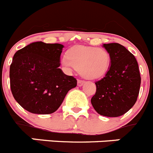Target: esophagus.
I'll list each match as a JSON object with an SVG mask.
<instances>
[{
	"label": "esophagus",
	"mask_w": 153,
	"mask_h": 153,
	"mask_svg": "<svg viewBox=\"0 0 153 153\" xmlns=\"http://www.w3.org/2000/svg\"><path fill=\"white\" fill-rule=\"evenodd\" d=\"M84 83H85V82H84V81H82V80H78L77 81V85L79 87H81L82 85H83Z\"/></svg>",
	"instance_id": "obj_1"
}]
</instances>
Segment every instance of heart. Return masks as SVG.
<instances>
[{
  "instance_id": "b5f03b06",
  "label": "heart",
  "mask_w": 153,
  "mask_h": 153,
  "mask_svg": "<svg viewBox=\"0 0 153 153\" xmlns=\"http://www.w3.org/2000/svg\"><path fill=\"white\" fill-rule=\"evenodd\" d=\"M61 62L65 69L74 68L85 79H97L108 72L111 58L104 48L76 46L68 52V56H62Z\"/></svg>"
}]
</instances>
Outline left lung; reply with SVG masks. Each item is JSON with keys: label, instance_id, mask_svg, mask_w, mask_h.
Segmentation results:
<instances>
[{"label": "left lung", "instance_id": "obj_1", "mask_svg": "<svg viewBox=\"0 0 153 153\" xmlns=\"http://www.w3.org/2000/svg\"><path fill=\"white\" fill-rule=\"evenodd\" d=\"M111 58L104 77L97 81L96 93L91 99L98 114L118 117L127 113L137 101L140 86V75L136 59L119 43L103 44Z\"/></svg>", "mask_w": 153, "mask_h": 153}]
</instances>
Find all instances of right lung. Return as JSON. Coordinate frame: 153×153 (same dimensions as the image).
Returning <instances> with one entry per match:
<instances>
[{
    "label": "right lung",
    "instance_id": "add662e5",
    "mask_svg": "<svg viewBox=\"0 0 153 153\" xmlns=\"http://www.w3.org/2000/svg\"><path fill=\"white\" fill-rule=\"evenodd\" d=\"M65 46L34 42L15 53L10 68L11 91L21 107L35 114L59 109L76 80L59 68Z\"/></svg>",
    "mask_w": 153,
    "mask_h": 153
}]
</instances>
